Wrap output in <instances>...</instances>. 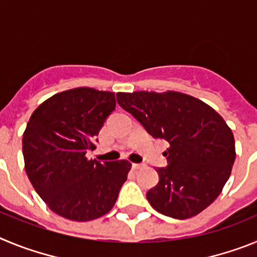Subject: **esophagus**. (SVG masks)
<instances>
[{"label":"esophagus","instance_id":"34e87169","mask_svg":"<svg viewBox=\"0 0 257 257\" xmlns=\"http://www.w3.org/2000/svg\"><path fill=\"white\" fill-rule=\"evenodd\" d=\"M144 167V165L143 163H133V169L134 170H140Z\"/></svg>","mask_w":257,"mask_h":257}]
</instances>
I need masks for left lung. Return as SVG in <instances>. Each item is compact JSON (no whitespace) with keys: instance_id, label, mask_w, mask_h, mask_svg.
<instances>
[{"instance_id":"8db88e82","label":"left lung","mask_w":257,"mask_h":257,"mask_svg":"<svg viewBox=\"0 0 257 257\" xmlns=\"http://www.w3.org/2000/svg\"><path fill=\"white\" fill-rule=\"evenodd\" d=\"M117 101L154 139H165L167 166L147 193L152 207L189 219L217 198L235 160L233 133L210 105L181 92H118Z\"/></svg>"}]
</instances>
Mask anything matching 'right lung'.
<instances>
[{
    "label": "right lung",
    "instance_id": "right-lung-1",
    "mask_svg": "<svg viewBox=\"0 0 257 257\" xmlns=\"http://www.w3.org/2000/svg\"><path fill=\"white\" fill-rule=\"evenodd\" d=\"M114 109L113 92L78 87L51 96L29 118L23 135L27 175L45 203L65 219L105 215L126 181L128 161L86 158Z\"/></svg>",
    "mask_w": 257,
    "mask_h": 257
}]
</instances>
